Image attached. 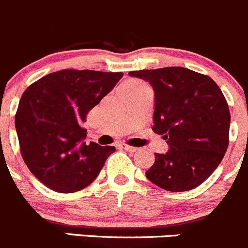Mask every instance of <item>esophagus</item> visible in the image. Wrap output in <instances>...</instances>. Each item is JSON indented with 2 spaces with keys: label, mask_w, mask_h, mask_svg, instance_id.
Wrapping results in <instances>:
<instances>
[{
  "label": "esophagus",
  "mask_w": 248,
  "mask_h": 248,
  "mask_svg": "<svg viewBox=\"0 0 248 248\" xmlns=\"http://www.w3.org/2000/svg\"><path fill=\"white\" fill-rule=\"evenodd\" d=\"M119 147H120V148H123V150L129 151V152H136V151H138V148H136V147H133V146L125 145V143H120Z\"/></svg>",
  "instance_id": "obj_1"
}]
</instances>
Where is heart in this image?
Returning <instances> with one entry per match:
<instances>
[{
    "instance_id": "obj_1",
    "label": "heart",
    "mask_w": 248,
    "mask_h": 248,
    "mask_svg": "<svg viewBox=\"0 0 248 248\" xmlns=\"http://www.w3.org/2000/svg\"><path fill=\"white\" fill-rule=\"evenodd\" d=\"M142 86H145L142 82L136 81V80H129V81L124 82V85L122 87V91L123 93H129V91L136 90V89H140Z\"/></svg>"
}]
</instances>
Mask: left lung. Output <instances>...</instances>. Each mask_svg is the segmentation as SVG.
Here are the masks:
<instances>
[{
  "label": "left lung",
  "mask_w": 248,
  "mask_h": 248,
  "mask_svg": "<svg viewBox=\"0 0 248 248\" xmlns=\"http://www.w3.org/2000/svg\"><path fill=\"white\" fill-rule=\"evenodd\" d=\"M155 93L152 130L163 135L168 152L155 153L146 178L171 192L201 185L217 169L229 145L230 112L218 85L187 68L129 73Z\"/></svg>",
  "instance_id": "obj_1"
}]
</instances>
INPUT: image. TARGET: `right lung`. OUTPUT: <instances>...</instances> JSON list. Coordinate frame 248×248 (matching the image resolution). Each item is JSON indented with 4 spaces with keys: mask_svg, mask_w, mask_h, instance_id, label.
<instances>
[{
    "mask_svg": "<svg viewBox=\"0 0 248 248\" xmlns=\"http://www.w3.org/2000/svg\"><path fill=\"white\" fill-rule=\"evenodd\" d=\"M123 73L64 69L45 75L23 93L16 129L23 159L44 185L62 193L79 191L100 174L114 146L86 145V114Z\"/></svg>",
    "mask_w": 248,
    "mask_h": 248,
    "instance_id": "obj_1",
    "label": "right lung"
}]
</instances>
